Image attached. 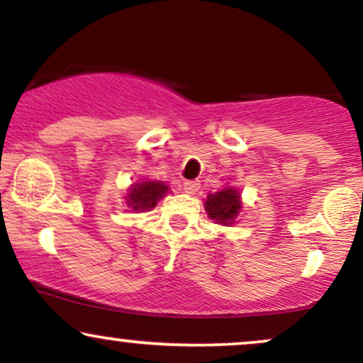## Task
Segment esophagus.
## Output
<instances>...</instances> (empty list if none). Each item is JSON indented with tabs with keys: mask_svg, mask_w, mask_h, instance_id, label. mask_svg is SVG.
Listing matches in <instances>:
<instances>
[{
	"mask_svg": "<svg viewBox=\"0 0 363 363\" xmlns=\"http://www.w3.org/2000/svg\"><path fill=\"white\" fill-rule=\"evenodd\" d=\"M182 186H184V193H187V194H196L199 191L198 181H186Z\"/></svg>",
	"mask_w": 363,
	"mask_h": 363,
	"instance_id": "1",
	"label": "esophagus"
}]
</instances>
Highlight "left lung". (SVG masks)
<instances>
[{
	"label": "left lung",
	"mask_w": 363,
	"mask_h": 363,
	"mask_svg": "<svg viewBox=\"0 0 363 363\" xmlns=\"http://www.w3.org/2000/svg\"><path fill=\"white\" fill-rule=\"evenodd\" d=\"M205 210L208 218L213 220L215 223L225 225V227L234 225L242 210V198H240L239 189L234 186H225L216 193H210L206 196Z\"/></svg>",
	"instance_id": "8db88e82"
}]
</instances>
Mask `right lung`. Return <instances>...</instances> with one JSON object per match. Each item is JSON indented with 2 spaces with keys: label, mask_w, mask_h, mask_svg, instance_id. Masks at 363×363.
<instances>
[{
  "label": "right lung",
  "mask_w": 363,
  "mask_h": 363,
  "mask_svg": "<svg viewBox=\"0 0 363 363\" xmlns=\"http://www.w3.org/2000/svg\"><path fill=\"white\" fill-rule=\"evenodd\" d=\"M169 189L170 187L164 181H138L128 187L124 196L126 206L135 213L150 211L155 208L157 201L169 193Z\"/></svg>",
  "instance_id": "add662e5"
}]
</instances>
